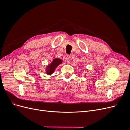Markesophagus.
<instances>
[{"instance_id": "esophagus-1", "label": "esophagus", "mask_w": 130, "mask_h": 130, "mask_svg": "<svg viewBox=\"0 0 130 130\" xmlns=\"http://www.w3.org/2000/svg\"><path fill=\"white\" fill-rule=\"evenodd\" d=\"M70 61H71V58L69 56H67L66 57V61L68 63H70Z\"/></svg>"}]
</instances>
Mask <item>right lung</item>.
Masks as SVG:
<instances>
[{"instance_id": "add662e5", "label": "right lung", "mask_w": 130, "mask_h": 130, "mask_svg": "<svg viewBox=\"0 0 130 130\" xmlns=\"http://www.w3.org/2000/svg\"><path fill=\"white\" fill-rule=\"evenodd\" d=\"M62 63V60L60 58H54L52 62L48 64L46 67V73L48 75L52 74L57 67Z\"/></svg>"}]
</instances>
